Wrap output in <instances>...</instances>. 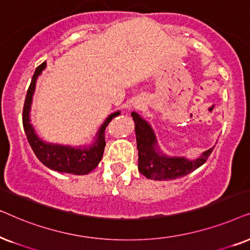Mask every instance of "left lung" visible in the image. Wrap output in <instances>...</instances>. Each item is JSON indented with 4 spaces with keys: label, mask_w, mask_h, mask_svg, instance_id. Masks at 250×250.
Instances as JSON below:
<instances>
[{
    "label": "left lung",
    "mask_w": 250,
    "mask_h": 250,
    "mask_svg": "<svg viewBox=\"0 0 250 250\" xmlns=\"http://www.w3.org/2000/svg\"><path fill=\"white\" fill-rule=\"evenodd\" d=\"M135 121L136 141L138 149V170L146 178L168 181L188 175L207 161L214 147L204 152L195 160L184 156H168L160 151L151 125L136 112L131 113Z\"/></svg>",
    "instance_id": "obj_1"
}]
</instances>
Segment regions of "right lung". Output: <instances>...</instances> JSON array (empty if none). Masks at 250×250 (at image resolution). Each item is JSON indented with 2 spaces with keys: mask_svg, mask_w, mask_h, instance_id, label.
Here are the masks:
<instances>
[{
  "mask_svg": "<svg viewBox=\"0 0 250 250\" xmlns=\"http://www.w3.org/2000/svg\"><path fill=\"white\" fill-rule=\"evenodd\" d=\"M46 62H42L39 67H36L34 74H33L32 82L26 95L24 109H22V125H24L25 134L27 136L28 143L31 145L33 152L38 156V159L42 162L45 167L55 171L66 172V174L73 175H86L94 170L97 167L99 161L103 158V153L105 148V129L108 123L120 114V111L112 113L108 118L105 120L102 127L99 128L96 136L95 142L91 145L84 146V147H72L69 145H59L46 143L42 141L38 135L35 134L34 128L31 125L29 119V111H31L32 99L34 95L36 80L41 74L43 69L45 68Z\"/></svg>",
  "mask_w": 250,
  "mask_h": 250,
  "instance_id": "add662e5",
  "label": "right lung"
}]
</instances>
